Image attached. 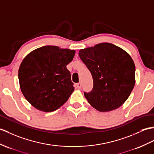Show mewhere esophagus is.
<instances>
[{
	"instance_id": "1",
	"label": "esophagus",
	"mask_w": 154,
	"mask_h": 154,
	"mask_svg": "<svg viewBox=\"0 0 154 154\" xmlns=\"http://www.w3.org/2000/svg\"><path fill=\"white\" fill-rule=\"evenodd\" d=\"M76 87L78 88V89H80L82 88V83L79 82V83L76 84Z\"/></svg>"
}]
</instances>
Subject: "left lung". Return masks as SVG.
Instances as JSON below:
<instances>
[{
  "instance_id": "obj_1",
  "label": "left lung",
  "mask_w": 154,
  "mask_h": 154,
  "mask_svg": "<svg viewBox=\"0 0 154 154\" xmlns=\"http://www.w3.org/2000/svg\"><path fill=\"white\" fill-rule=\"evenodd\" d=\"M78 55L93 77V90L84 93L91 106L109 112L124 104L135 84V65L131 55L108 42L82 49Z\"/></svg>"
}]
</instances>
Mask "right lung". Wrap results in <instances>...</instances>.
Wrapping results in <instances>:
<instances>
[{
  "mask_svg": "<svg viewBox=\"0 0 154 154\" xmlns=\"http://www.w3.org/2000/svg\"><path fill=\"white\" fill-rule=\"evenodd\" d=\"M75 53L74 50L45 46L23 59L18 70L20 87L25 98L37 110L53 112L69 99L74 88L66 65Z\"/></svg>",
  "mask_w": 154,
  "mask_h": 154,
  "instance_id": "1",
  "label": "right lung"
}]
</instances>
